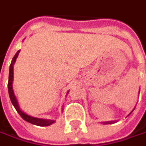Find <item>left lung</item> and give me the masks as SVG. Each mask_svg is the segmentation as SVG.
<instances>
[{"label": "left lung", "mask_w": 146, "mask_h": 146, "mask_svg": "<svg viewBox=\"0 0 146 146\" xmlns=\"http://www.w3.org/2000/svg\"><path fill=\"white\" fill-rule=\"evenodd\" d=\"M134 109H135V108H134ZM134 109H133L132 111H131V113L133 111H134ZM131 113H130V114H131ZM130 114H129V115H130ZM129 115H128V116H129ZM116 121H104V122H102V124H105V125L113 124V123H116Z\"/></svg>", "instance_id": "1"}]
</instances>
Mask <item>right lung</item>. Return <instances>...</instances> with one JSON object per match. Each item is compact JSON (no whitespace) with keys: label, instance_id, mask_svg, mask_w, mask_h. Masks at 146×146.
<instances>
[{"label":"right lung","instance_id":"right-lung-1","mask_svg":"<svg viewBox=\"0 0 146 146\" xmlns=\"http://www.w3.org/2000/svg\"><path fill=\"white\" fill-rule=\"evenodd\" d=\"M21 50H18L16 52V54H15V56L13 57L12 60H11V65H10V69H9V81H8V92H9V96H10V99L11 101V103L13 104V106L15 108V110L17 111V112L20 114V116H21L22 118L26 121L27 122L29 123H31V124L36 125H39V126H48V125H50L53 123L55 122L54 120H50V119H43V118H38V117H35V116H30L26 113H25L23 111H21V107H20V105L18 103V101H17V98L14 93L13 90V79H14V64L16 61V58L19 55V53H20ZM68 92H67L66 95L68 94Z\"/></svg>","mask_w":146,"mask_h":146}]
</instances>
